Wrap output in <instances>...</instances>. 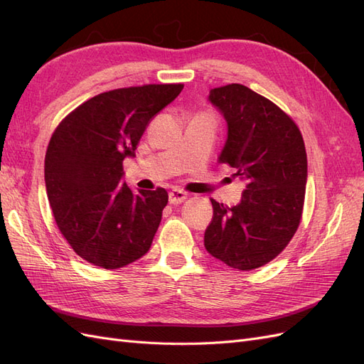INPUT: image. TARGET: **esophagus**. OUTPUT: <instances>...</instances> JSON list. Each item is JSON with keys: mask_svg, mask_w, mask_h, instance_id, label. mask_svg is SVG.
I'll use <instances>...</instances> for the list:
<instances>
[{"mask_svg": "<svg viewBox=\"0 0 364 364\" xmlns=\"http://www.w3.org/2000/svg\"><path fill=\"white\" fill-rule=\"evenodd\" d=\"M186 199V193L182 190H173L168 193V200L171 205H179Z\"/></svg>", "mask_w": 364, "mask_h": 364, "instance_id": "obj_1", "label": "esophagus"}]
</instances>
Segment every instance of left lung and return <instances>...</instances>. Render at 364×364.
I'll use <instances>...</instances> for the list:
<instances>
[{
  "label": "left lung",
  "mask_w": 364,
  "mask_h": 364,
  "mask_svg": "<svg viewBox=\"0 0 364 364\" xmlns=\"http://www.w3.org/2000/svg\"><path fill=\"white\" fill-rule=\"evenodd\" d=\"M228 123L218 162L246 183L241 202L211 199L214 215L205 230L208 253L229 267L258 269L277 258L301 223L306 151L299 127L266 97L232 83L209 91Z\"/></svg>",
  "instance_id": "8db88e82"
}]
</instances>
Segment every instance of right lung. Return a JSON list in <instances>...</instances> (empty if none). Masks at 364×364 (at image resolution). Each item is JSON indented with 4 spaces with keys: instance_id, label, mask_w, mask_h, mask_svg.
<instances>
[{
    "instance_id": "right-lung-1",
    "label": "right lung",
    "mask_w": 364,
    "mask_h": 364,
    "mask_svg": "<svg viewBox=\"0 0 364 364\" xmlns=\"http://www.w3.org/2000/svg\"><path fill=\"white\" fill-rule=\"evenodd\" d=\"M183 85H144L98 94L62 119L46 155L54 220L80 258L119 269L149 252L168 202L164 188L132 191L123 161L134 158L150 119Z\"/></svg>"
}]
</instances>
